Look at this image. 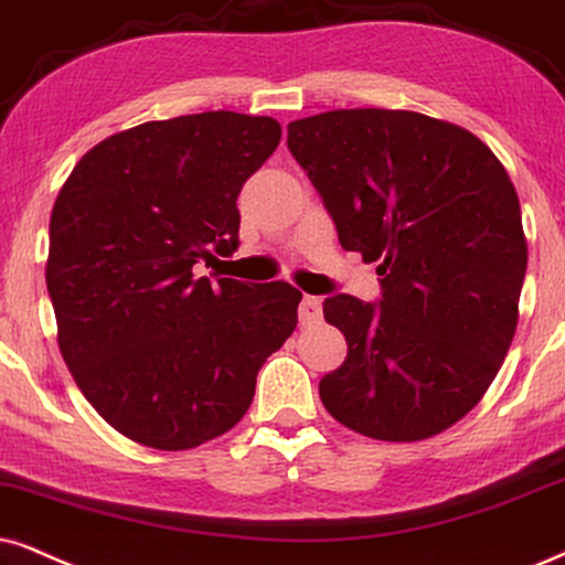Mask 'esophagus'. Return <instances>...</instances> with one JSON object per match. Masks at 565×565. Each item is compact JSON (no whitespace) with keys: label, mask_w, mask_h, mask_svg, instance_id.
<instances>
[{"label":"esophagus","mask_w":565,"mask_h":565,"mask_svg":"<svg viewBox=\"0 0 565 565\" xmlns=\"http://www.w3.org/2000/svg\"><path fill=\"white\" fill-rule=\"evenodd\" d=\"M320 316H323V299L305 295L302 302H299V320H302V323H316Z\"/></svg>","instance_id":"34e87169"}]
</instances>
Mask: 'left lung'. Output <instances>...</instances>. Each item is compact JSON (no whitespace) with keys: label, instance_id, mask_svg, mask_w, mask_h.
Masks as SVG:
<instances>
[{"label":"left lung","instance_id":"left-lung-1","mask_svg":"<svg viewBox=\"0 0 565 565\" xmlns=\"http://www.w3.org/2000/svg\"><path fill=\"white\" fill-rule=\"evenodd\" d=\"M287 146L344 249L383 295H333L347 360L320 381L331 417L375 440H423L475 409L519 320L526 239L509 171L472 132L417 111L297 119Z\"/></svg>","mask_w":565,"mask_h":565}]
</instances>
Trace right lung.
<instances>
[{
	"label": "right lung",
	"instance_id": "add662e5",
	"mask_svg": "<svg viewBox=\"0 0 565 565\" xmlns=\"http://www.w3.org/2000/svg\"><path fill=\"white\" fill-rule=\"evenodd\" d=\"M281 140L203 111L117 132L77 161L49 224L46 289L77 388L114 430L184 451L232 430L297 326L287 281L195 278L239 245L237 195Z\"/></svg>",
	"mask_w": 565,
	"mask_h": 565
}]
</instances>
